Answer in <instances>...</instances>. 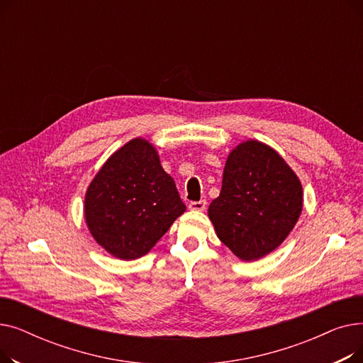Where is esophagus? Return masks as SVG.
<instances>
[{"instance_id":"obj_1","label":"esophagus","mask_w":363,"mask_h":363,"mask_svg":"<svg viewBox=\"0 0 363 363\" xmlns=\"http://www.w3.org/2000/svg\"><path fill=\"white\" fill-rule=\"evenodd\" d=\"M189 211H194V212H203L206 208V200H200V201H191L188 204Z\"/></svg>"}]
</instances>
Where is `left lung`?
<instances>
[{
	"instance_id": "8db88e82",
	"label": "left lung",
	"mask_w": 363,
	"mask_h": 363,
	"mask_svg": "<svg viewBox=\"0 0 363 363\" xmlns=\"http://www.w3.org/2000/svg\"><path fill=\"white\" fill-rule=\"evenodd\" d=\"M301 208L303 186L296 172L268 144L247 140L228 155L220 194L207 215L228 249L252 262L281 245Z\"/></svg>"
}]
</instances>
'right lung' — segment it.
Listing matches in <instances>:
<instances>
[{"label": "right lung", "mask_w": 363, "mask_h": 363, "mask_svg": "<svg viewBox=\"0 0 363 363\" xmlns=\"http://www.w3.org/2000/svg\"><path fill=\"white\" fill-rule=\"evenodd\" d=\"M185 208L156 147L138 137L114 151L94 177L84 216L92 238L108 255L135 260L156 245Z\"/></svg>", "instance_id": "add662e5"}]
</instances>
